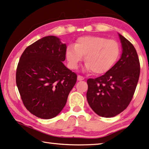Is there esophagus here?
<instances>
[{
  "instance_id": "1",
  "label": "esophagus",
  "mask_w": 149,
  "mask_h": 149,
  "mask_svg": "<svg viewBox=\"0 0 149 149\" xmlns=\"http://www.w3.org/2000/svg\"><path fill=\"white\" fill-rule=\"evenodd\" d=\"M84 79V77L81 75H77V80L78 81H82V80Z\"/></svg>"
}]
</instances>
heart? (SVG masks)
<instances>
[{
  "mask_svg": "<svg viewBox=\"0 0 149 149\" xmlns=\"http://www.w3.org/2000/svg\"><path fill=\"white\" fill-rule=\"evenodd\" d=\"M121 48L115 40L104 37L86 36L79 38L75 46L70 45L65 50V56L70 67L73 70L78 68L85 56L84 70L92 71L100 75L107 72L119 58Z\"/></svg>",
  "mask_w": 149,
  "mask_h": 149,
  "instance_id": "b5f03b06",
  "label": "heart"
}]
</instances>
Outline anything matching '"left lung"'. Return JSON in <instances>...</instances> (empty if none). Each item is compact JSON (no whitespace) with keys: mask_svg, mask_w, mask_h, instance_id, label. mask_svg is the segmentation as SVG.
Wrapping results in <instances>:
<instances>
[{"mask_svg":"<svg viewBox=\"0 0 149 149\" xmlns=\"http://www.w3.org/2000/svg\"><path fill=\"white\" fill-rule=\"evenodd\" d=\"M122 54L119 61L104 75L87 79V100L92 110L103 117H113L128 107L133 98L139 75L140 63L133 45L119 34Z\"/></svg>","mask_w":149,"mask_h":149,"instance_id":"8db88e82","label":"left lung"}]
</instances>
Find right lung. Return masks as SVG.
<instances>
[{
    "instance_id": "1",
    "label": "right lung",
    "mask_w": 149,
    "mask_h": 149,
    "mask_svg": "<svg viewBox=\"0 0 149 149\" xmlns=\"http://www.w3.org/2000/svg\"><path fill=\"white\" fill-rule=\"evenodd\" d=\"M65 44L45 36L28 46L20 58L16 86L26 108L41 119L55 117L64 107L77 75L66 68Z\"/></svg>"
}]
</instances>
